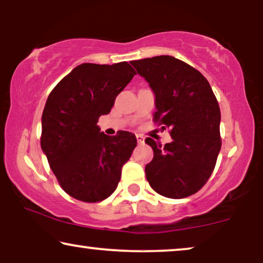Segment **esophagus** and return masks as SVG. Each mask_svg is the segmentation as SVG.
I'll use <instances>...</instances> for the list:
<instances>
[{
	"label": "esophagus",
	"mask_w": 263,
	"mask_h": 263,
	"mask_svg": "<svg viewBox=\"0 0 263 263\" xmlns=\"http://www.w3.org/2000/svg\"><path fill=\"white\" fill-rule=\"evenodd\" d=\"M136 140H138L139 143H143V142H145V138H143V136L140 135V134H136Z\"/></svg>",
	"instance_id": "34e87169"
}]
</instances>
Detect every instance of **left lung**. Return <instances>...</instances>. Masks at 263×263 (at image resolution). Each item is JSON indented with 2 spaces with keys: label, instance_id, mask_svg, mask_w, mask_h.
Returning <instances> with one entry per match:
<instances>
[{
  "label": "left lung",
  "instance_id": "obj_1",
  "mask_svg": "<svg viewBox=\"0 0 263 263\" xmlns=\"http://www.w3.org/2000/svg\"><path fill=\"white\" fill-rule=\"evenodd\" d=\"M156 96L154 123L170 128L172 141L164 147L145 141L154 156L146 165L153 190L170 199L199 192L211 177L221 148L220 109L207 79L172 56L133 61Z\"/></svg>",
  "mask_w": 263,
  "mask_h": 263
}]
</instances>
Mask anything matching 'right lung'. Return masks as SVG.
I'll list each match as a JSON object with an SVG mask.
<instances>
[{
  "label": "right lung",
  "mask_w": 263,
  "mask_h": 263,
  "mask_svg": "<svg viewBox=\"0 0 263 263\" xmlns=\"http://www.w3.org/2000/svg\"><path fill=\"white\" fill-rule=\"evenodd\" d=\"M135 74L128 62L82 63L48 97L41 146L61 188L74 199L99 202L117 188L138 142L129 132L107 136L97 123Z\"/></svg>",
  "instance_id": "add662e5"
}]
</instances>
